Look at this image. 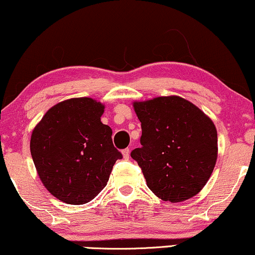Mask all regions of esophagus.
<instances>
[{
    "label": "esophagus",
    "mask_w": 255,
    "mask_h": 255,
    "mask_svg": "<svg viewBox=\"0 0 255 255\" xmlns=\"http://www.w3.org/2000/svg\"><path fill=\"white\" fill-rule=\"evenodd\" d=\"M122 154H123V157L125 158V160H128V157H130V149L128 148H125L122 150Z\"/></svg>",
    "instance_id": "1"
}]
</instances>
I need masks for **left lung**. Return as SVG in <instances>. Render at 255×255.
<instances>
[{"label":"left lung","instance_id":"obj_1","mask_svg":"<svg viewBox=\"0 0 255 255\" xmlns=\"http://www.w3.org/2000/svg\"><path fill=\"white\" fill-rule=\"evenodd\" d=\"M141 147L131 152L147 186L164 201L187 200L201 191L215 167L217 132L212 120L179 97L134 102Z\"/></svg>","mask_w":255,"mask_h":255}]
</instances>
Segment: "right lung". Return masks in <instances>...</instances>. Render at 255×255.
<instances>
[{
    "instance_id": "right-lung-1",
    "label": "right lung",
    "mask_w": 255,
    "mask_h": 255,
    "mask_svg": "<svg viewBox=\"0 0 255 255\" xmlns=\"http://www.w3.org/2000/svg\"><path fill=\"white\" fill-rule=\"evenodd\" d=\"M103 109L93 99H70L48 110L32 132L29 147L40 179L65 204L93 200L123 157L114 147L112 128L101 123Z\"/></svg>"
}]
</instances>
